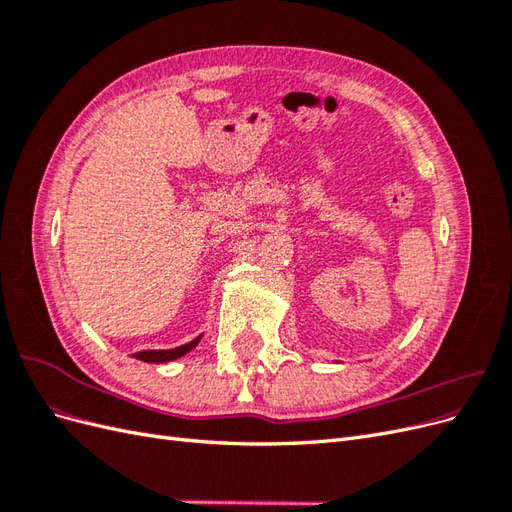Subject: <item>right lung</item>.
<instances>
[{
	"label": "right lung",
	"instance_id": "1",
	"mask_svg": "<svg viewBox=\"0 0 512 512\" xmlns=\"http://www.w3.org/2000/svg\"><path fill=\"white\" fill-rule=\"evenodd\" d=\"M200 337H203V335H198V337L192 339V342L183 344L179 348H170V350H141V352L134 354V359L145 361V363H168V361H175V359H181L183 354H188L192 348H196L198 342H200Z\"/></svg>",
	"mask_w": 512,
	"mask_h": 512
}]
</instances>
